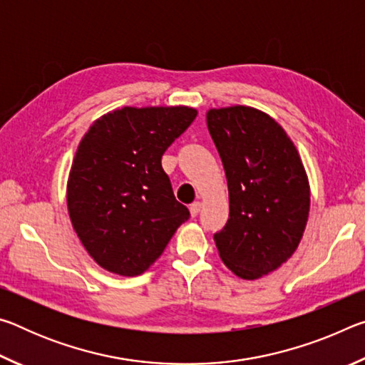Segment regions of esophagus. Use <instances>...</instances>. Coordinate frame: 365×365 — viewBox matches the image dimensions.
<instances>
[{"label": "esophagus", "mask_w": 365, "mask_h": 365, "mask_svg": "<svg viewBox=\"0 0 365 365\" xmlns=\"http://www.w3.org/2000/svg\"><path fill=\"white\" fill-rule=\"evenodd\" d=\"M201 202L200 201H195L193 205H190V212H191V215H193V217H196L197 214H200V211H201Z\"/></svg>", "instance_id": "esophagus-1"}]
</instances>
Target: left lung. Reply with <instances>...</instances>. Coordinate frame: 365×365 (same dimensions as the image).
Returning <instances> with one entry per match:
<instances>
[{"label": "left lung", "mask_w": 365, "mask_h": 365, "mask_svg": "<svg viewBox=\"0 0 365 365\" xmlns=\"http://www.w3.org/2000/svg\"><path fill=\"white\" fill-rule=\"evenodd\" d=\"M209 133L224 164L230 214L214 235L224 264L256 280L292 257L309 215V182L293 141L248 106L209 109Z\"/></svg>", "instance_id": "left-lung-1"}]
</instances>
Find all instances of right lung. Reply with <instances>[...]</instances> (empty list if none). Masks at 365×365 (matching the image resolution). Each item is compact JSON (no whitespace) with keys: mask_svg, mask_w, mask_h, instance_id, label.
I'll return each instance as SVG.
<instances>
[{"mask_svg":"<svg viewBox=\"0 0 365 365\" xmlns=\"http://www.w3.org/2000/svg\"><path fill=\"white\" fill-rule=\"evenodd\" d=\"M196 109L122 108L93 122L67 182V209L80 242L113 274H143L190 219L160 158L187 130Z\"/></svg>","mask_w":365,"mask_h":365,"instance_id":"1","label":"right lung"}]
</instances>
